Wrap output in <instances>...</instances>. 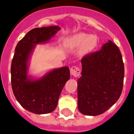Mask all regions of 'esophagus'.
I'll return each instance as SVG.
<instances>
[{
    "mask_svg": "<svg viewBox=\"0 0 134 134\" xmlns=\"http://www.w3.org/2000/svg\"><path fill=\"white\" fill-rule=\"evenodd\" d=\"M70 74L73 76L77 77H79L81 74V70L77 66H73L70 68Z\"/></svg>",
    "mask_w": 134,
    "mask_h": 134,
    "instance_id": "obj_1",
    "label": "esophagus"
}]
</instances>
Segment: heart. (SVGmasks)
Returning a JSON list of instances; mask_svg holds the SVG:
<instances>
[{
  "instance_id": "heart-1",
  "label": "heart",
  "mask_w": 134,
  "mask_h": 134,
  "mask_svg": "<svg viewBox=\"0 0 134 134\" xmlns=\"http://www.w3.org/2000/svg\"><path fill=\"white\" fill-rule=\"evenodd\" d=\"M97 41V37L95 35L81 32L67 37L64 40V44L68 49L80 48L79 55L85 56L96 48Z\"/></svg>"
}]
</instances>
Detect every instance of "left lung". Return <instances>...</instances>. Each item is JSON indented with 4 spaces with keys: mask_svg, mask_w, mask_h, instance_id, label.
Listing matches in <instances>:
<instances>
[{
    "mask_svg": "<svg viewBox=\"0 0 134 134\" xmlns=\"http://www.w3.org/2000/svg\"><path fill=\"white\" fill-rule=\"evenodd\" d=\"M81 77L77 81L78 109L96 116L118 100L123 86L125 67L119 49L108 40L98 52L81 59Z\"/></svg>",
    "mask_w": 134,
    "mask_h": 134,
    "instance_id": "left-lung-1",
    "label": "left lung"
}]
</instances>
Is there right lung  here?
<instances>
[{"mask_svg": "<svg viewBox=\"0 0 134 134\" xmlns=\"http://www.w3.org/2000/svg\"><path fill=\"white\" fill-rule=\"evenodd\" d=\"M60 30L58 26L34 28L18 42L11 65L15 97L26 110L46 114L56 108L59 96L70 79L68 67L53 69L40 78L28 75L30 59L35 45L46 43Z\"/></svg>", "mask_w": 134, "mask_h": 134, "instance_id": "1", "label": "right lung"}]
</instances>
